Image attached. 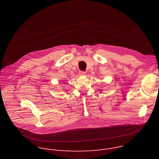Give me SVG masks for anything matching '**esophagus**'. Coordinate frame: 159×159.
Returning a JSON list of instances; mask_svg holds the SVG:
<instances>
[{
	"label": "esophagus",
	"mask_w": 159,
	"mask_h": 159,
	"mask_svg": "<svg viewBox=\"0 0 159 159\" xmlns=\"http://www.w3.org/2000/svg\"><path fill=\"white\" fill-rule=\"evenodd\" d=\"M79 75H80V76H85V75H86V72H79Z\"/></svg>",
	"instance_id": "obj_1"
}]
</instances>
